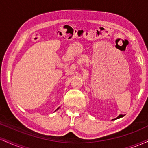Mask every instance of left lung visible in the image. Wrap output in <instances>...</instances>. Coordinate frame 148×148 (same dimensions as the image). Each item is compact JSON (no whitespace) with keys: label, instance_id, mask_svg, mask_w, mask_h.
Returning a JSON list of instances; mask_svg holds the SVG:
<instances>
[{"label":"left lung","instance_id":"obj_1","mask_svg":"<svg viewBox=\"0 0 148 148\" xmlns=\"http://www.w3.org/2000/svg\"><path fill=\"white\" fill-rule=\"evenodd\" d=\"M124 116V115H122V114H120L119 116L118 117H117V118H116V119H114L113 120H115V119H119V118H121V117H123Z\"/></svg>","mask_w":148,"mask_h":148}]
</instances>
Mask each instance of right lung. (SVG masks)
I'll return each mask as SVG.
<instances>
[{
    "label": "right lung",
    "instance_id": "add662e5",
    "mask_svg": "<svg viewBox=\"0 0 148 148\" xmlns=\"http://www.w3.org/2000/svg\"><path fill=\"white\" fill-rule=\"evenodd\" d=\"M58 108H57V109H56V110H58Z\"/></svg>",
    "mask_w": 148,
    "mask_h": 148
}]
</instances>
